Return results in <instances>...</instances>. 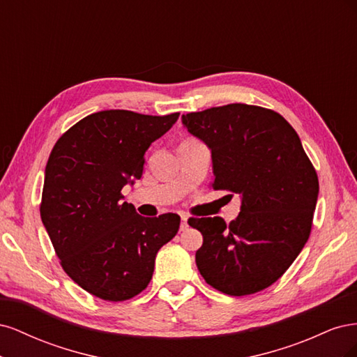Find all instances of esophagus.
I'll list each match as a JSON object with an SVG mask.
<instances>
[{"label":"esophagus","mask_w":357,"mask_h":357,"mask_svg":"<svg viewBox=\"0 0 357 357\" xmlns=\"http://www.w3.org/2000/svg\"><path fill=\"white\" fill-rule=\"evenodd\" d=\"M188 228H189V225H188V215L183 214V215H181V223H180V231H186Z\"/></svg>","instance_id":"obj_1"}]
</instances>
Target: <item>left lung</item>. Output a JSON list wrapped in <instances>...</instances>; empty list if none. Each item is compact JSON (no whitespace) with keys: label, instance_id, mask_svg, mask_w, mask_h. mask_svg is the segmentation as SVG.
Returning a JSON list of instances; mask_svg holds the SVG:
<instances>
[{"label":"left lung","instance_id":"1","mask_svg":"<svg viewBox=\"0 0 357 357\" xmlns=\"http://www.w3.org/2000/svg\"><path fill=\"white\" fill-rule=\"evenodd\" d=\"M207 146L213 189L238 193V218L190 219L202 234L195 255L205 282L226 295H252L275 283L304 248L319 198V178L283 116L247 104L181 116Z\"/></svg>","mask_w":357,"mask_h":357}]
</instances>
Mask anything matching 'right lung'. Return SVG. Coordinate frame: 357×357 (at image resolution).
<instances>
[{
	"label": "right lung",
	"instance_id": "obj_1",
	"mask_svg": "<svg viewBox=\"0 0 357 357\" xmlns=\"http://www.w3.org/2000/svg\"><path fill=\"white\" fill-rule=\"evenodd\" d=\"M177 119L104 110L82 119L52 149L41 222L63 271L96 298L117 302L143 291L159 248L178 231V214L143 218L121 193L142 178L147 149Z\"/></svg>",
	"mask_w": 357,
	"mask_h": 357
}]
</instances>
